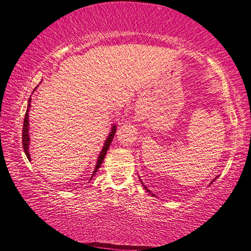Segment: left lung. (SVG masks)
Listing matches in <instances>:
<instances>
[{
  "label": "left lung",
  "instance_id": "1",
  "mask_svg": "<svg viewBox=\"0 0 251 251\" xmlns=\"http://www.w3.org/2000/svg\"><path fill=\"white\" fill-rule=\"evenodd\" d=\"M214 181H215V180H212V182H214ZM212 182H211V183H212ZM146 190H147V191H148V192H150V191H149V190H148V189H147V188H146Z\"/></svg>",
  "mask_w": 251,
  "mask_h": 251
}]
</instances>
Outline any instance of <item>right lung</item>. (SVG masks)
Returning <instances> with one entry per match:
<instances>
[{"label":"right lung","mask_w":251,"mask_h":251,"mask_svg":"<svg viewBox=\"0 0 251 251\" xmlns=\"http://www.w3.org/2000/svg\"><path fill=\"white\" fill-rule=\"evenodd\" d=\"M30 103H31V98L29 99V102H28V109H26V112H25V121H24V127H23V147H24V150H25V153L26 157H28V159H31L30 157V154H29V143H30V138H29V121H28V112H29V106H30ZM115 130H116V127L113 126V128H112L111 132L109 137L106 138V140L104 142V146H103V149L102 151L100 152V155L98 157V161H97V165H96V168L94 170V174H93V177L94 175L97 173V170L99 169V167L101 166V164H102L103 159H104V156L106 154V151H108V149L111 145L112 140H113V137L115 135Z\"/></svg>","instance_id":"add662e5"}]
</instances>
